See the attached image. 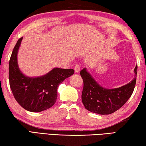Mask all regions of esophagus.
Here are the masks:
<instances>
[{
  "label": "esophagus",
  "mask_w": 146,
  "mask_h": 146,
  "mask_svg": "<svg viewBox=\"0 0 146 146\" xmlns=\"http://www.w3.org/2000/svg\"><path fill=\"white\" fill-rule=\"evenodd\" d=\"M74 69L76 73H78L80 70V66L79 65H76L74 67Z\"/></svg>",
  "instance_id": "obj_1"
}]
</instances>
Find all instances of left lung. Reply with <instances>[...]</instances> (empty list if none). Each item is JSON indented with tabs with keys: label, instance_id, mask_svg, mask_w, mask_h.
Listing matches in <instances>:
<instances>
[{
	"label": "left lung",
	"instance_id": "1",
	"mask_svg": "<svg viewBox=\"0 0 146 146\" xmlns=\"http://www.w3.org/2000/svg\"><path fill=\"white\" fill-rule=\"evenodd\" d=\"M135 78L131 82L121 87L107 89L96 82L85 68L80 72L83 80L81 95L83 104L88 111L100 115L113 113L124 105L131 96L137 80V66H135Z\"/></svg>",
	"mask_w": 146,
	"mask_h": 146
}]
</instances>
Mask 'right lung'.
Returning <instances> with one entry per match:
<instances>
[{
	"instance_id": "obj_1",
	"label": "right lung",
	"mask_w": 146,
	"mask_h": 146,
	"mask_svg": "<svg viewBox=\"0 0 146 146\" xmlns=\"http://www.w3.org/2000/svg\"><path fill=\"white\" fill-rule=\"evenodd\" d=\"M23 37L17 41L9 63L10 88L16 101L23 108L40 112L52 107L57 99L58 85L74 74L73 69L54 68L45 75L37 78L25 76L20 71L17 54Z\"/></svg>"
}]
</instances>
